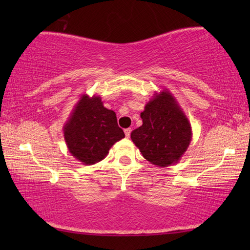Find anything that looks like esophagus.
I'll return each instance as SVG.
<instances>
[{
    "label": "esophagus",
    "instance_id": "1",
    "mask_svg": "<svg viewBox=\"0 0 250 250\" xmlns=\"http://www.w3.org/2000/svg\"><path fill=\"white\" fill-rule=\"evenodd\" d=\"M125 137H126V138H129V137H130V134H131V129H130V128L125 129Z\"/></svg>",
    "mask_w": 250,
    "mask_h": 250
}]
</instances>
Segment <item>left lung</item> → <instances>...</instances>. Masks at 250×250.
<instances>
[{
	"label": "left lung",
	"mask_w": 250,
	"mask_h": 250,
	"mask_svg": "<svg viewBox=\"0 0 250 250\" xmlns=\"http://www.w3.org/2000/svg\"><path fill=\"white\" fill-rule=\"evenodd\" d=\"M142 125L131 140L146 161L166 167L179 162L192 140V126L168 89L154 92L141 112Z\"/></svg>",
	"instance_id": "1"
}]
</instances>
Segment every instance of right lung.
<instances>
[{
  "label": "right lung",
  "mask_w": 250,
  "mask_h": 250,
  "mask_svg": "<svg viewBox=\"0 0 250 250\" xmlns=\"http://www.w3.org/2000/svg\"><path fill=\"white\" fill-rule=\"evenodd\" d=\"M62 131L68 151L84 166L100 162L110 147L125 138L116 112L104 107L100 96L87 94L74 105Z\"/></svg>",
  "instance_id": "obj_1"
}]
</instances>
